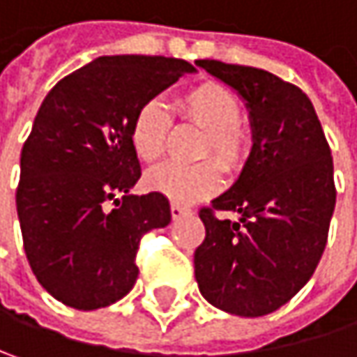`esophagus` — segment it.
<instances>
[{
  "label": "esophagus",
  "instance_id": "1",
  "mask_svg": "<svg viewBox=\"0 0 357 357\" xmlns=\"http://www.w3.org/2000/svg\"><path fill=\"white\" fill-rule=\"evenodd\" d=\"M188 214H192L190 208H183V206H179V204H172V216H174V218H181V216H188Z\"/></svg>",
  "mask_w": 357,
  "mask_h": 357
}]
</instances>
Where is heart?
Segmentation results:
<instances>
[{
    "label": "heart",
    "instance_id": "1",
    "mask_svg": "<svg viewBox=\"0 0 357 357\" xmlns=\"http://www.w3.org/2000/svg\"><path fill=\"white\" fill-rule=\"evenodd\" d=\"M179 118L204 130L202 157H212L227 174H239L251 155V132L241 118L237 96L214 82L190 87L176 100ZM172 118L163 104L149 100L130 122V145L143 163H157L167 149ZM149 190L176 204H194L212 196L220 185V169L212 161L196 167L161 165L145 178Z\"/></svg>",
    "mask_w": 357,
    "mask_h": 357
}]
</instances>
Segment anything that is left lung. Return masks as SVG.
Here are the masks:
<instances>
[{
    "instance_id": "1",
    "label": "left lung",
    "mask_w": 357,
    "mask_h": 357,
    "mask_svg": "<svg viewBox=\"0 0 357 357\" xmlns=\"http://www.w3.org/2000/svg\"><path fill=\"white\" fill-rule=\"evenodd\" d=\"M196 65L243 98L253 130L239 179L200 211L206 237L194 253L196 282L212 307L270 314L307 284L325 251L337 196L331 149L301 87L255 67Z\"/></svg>"
}]
</instances>
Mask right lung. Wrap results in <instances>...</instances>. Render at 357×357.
<instances>
[{"label":"right lung","instance_id":"right-lung-1","mask_svg":"<svg viewBox=\"0 0 357 357\" xmlns=\"http://www.w3.org/2000/svg\"><path fill=\"white\" fill-rule=\"evenodd\" d=\"M194 71L181 59L100 56L47 93L22 146L16 206L28 264L63 305L93 310L126 296L141 237L169 225L165 196L130 194L141 178L130 122Z\"/></svg>","mask_w":357,"mask_h":357}]
</instances>
